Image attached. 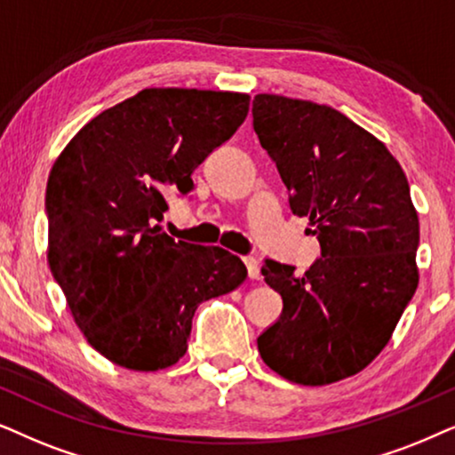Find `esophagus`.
<instances>
[{"instance_id":"esophagus-1","label":"esophagus","mask_w":455,"mask_h":455,"mask_svg":"<svg viewBox=\"0 0 455 455\" xmlns=\"http://www.w3.org/2000/svg\"><path fill=\"white\" fill-rule=\"evenodd\" d=\"M243 262H245V268H247V275H250V278H253V281H258V278H259V264H258V259L251 258V256H247V258H243Z\"/></svg>"}]
</instances>
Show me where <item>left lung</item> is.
Returning a JSON list of instances; mask_svg holds the SVG:
<instances>
[{
  "label": "left lung",
  "mask_w": 455,
  "mask_h": 455,
  "mask_svg": "<svg viewBox=\"0 0 455 455\" xmlns=\"http://www.w3.org/2000/svg\"><path fill=\"white\" fill-rule=\"evenodd\" d=\"M253 131L310 218L320 258L301 276L266 259L283 314L258 337L264 364L298 385H331L371 364L418 287V214L383 141L331 106L259 93Z\"/></svg>",
  "instance_id": "obj_1"
}]
</instances>
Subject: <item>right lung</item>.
<instances>
[{"mask_svg": "<svg viewBox=\"0 0 455 455\" xmlns=\"http://www.w3.org/2000/svg\"><path fill=\"white\" fill-rule=\"evenodd\" d=\"M250 95L151 87L89 120L47 180V264L89 345L114 364L156 372L183 358L191 320L247 268L222 247L162 233L164 196L235 135Z\"/></svg>", "mask_w": 455, "mask_h": 455, "instance_id": "obj_1", "label": "right lung"}]
</instances>
